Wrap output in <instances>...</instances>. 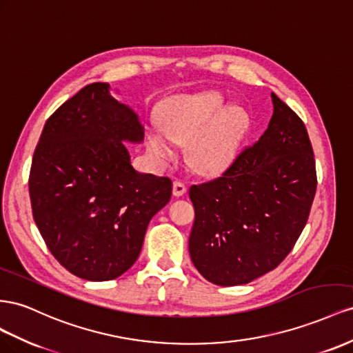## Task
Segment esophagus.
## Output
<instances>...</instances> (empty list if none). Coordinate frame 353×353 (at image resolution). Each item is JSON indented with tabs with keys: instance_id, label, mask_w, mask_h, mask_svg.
Returning <instances> with one entry per match:
<instances>
[{
	"instance_id": "34e87169",
	"label": "esophagus",
	"mask_w": 353,
	"mask_h": 353,
	"mask_svg": "<svg viewBox=\"0 0 353 353\" xmlns=\"http://www.w3.org/2000/svg\"><path fill=\"white\" fill-rule=\"evenodd\" d=\"M186 186L185 183L180 182V180H176V182L173 183V195L174 196H183L186 194Z\"/></svg>"
}]
</instances>
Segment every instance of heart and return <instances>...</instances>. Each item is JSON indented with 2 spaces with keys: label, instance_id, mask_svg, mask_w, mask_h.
Masks as SVG:
<instances>
[{
  "label": "heart",
  "instance_id": "heart-1",
  "mask_svg": "<svg viewBox=\"0 0 353 353\" xmlns=\"http://www.w3.org/2000/svg\"><path fill=\"white\" fill-rule=\"evenodd\" d=\"M225 97L208 92L177 97L161 114V128H150L146 146L161 163L176 155L173 141L188 145L189 164L199 174H219L235 159L248 125L245 110L225 106Z\"/></svg>",
  "mask_w": 353,
  "mask_h": 353
}]
</instances>
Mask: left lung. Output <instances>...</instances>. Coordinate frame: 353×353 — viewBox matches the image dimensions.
Here are the masks:
<instances>
[{
    "instance_id": "left-lung-1",
    "label": "left lung",
    "mask_w": 353,
    "mask_h": 353,
    "mask_svg": "<svg viewBox=\"0 0 353 353\" xmlns=\"http://www.w3.org/2000/svg\"><path fill=\"white\" fill-rule=\"evenodd\" d=\"M266 132L221 177L189 190L195 221L189 254L198 272L221 287L248 284L275 269L306 226L316 192L307 130L270 93Z\"/></svg>"
}]
</instances>
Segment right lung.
Masks as SVG:
<instances>
[{"instance_id": "obj_1", "label": "right lung", "mask_w": 353, "mask_h": 353, "mask_svg": "<svg viewBox=\"0 0 353 353\" xmlns=\"http://www.w3.org/2000/svg\"><path fill=\"white\" fill-rule=\"evenodd\" d=\"M145 127L128 105L93 83L47 119L29 174L34 220L70 274L109 281L134 265L146 228L171 198V180L140 173L124 142Z\"/></svg>"}]
</instances>
